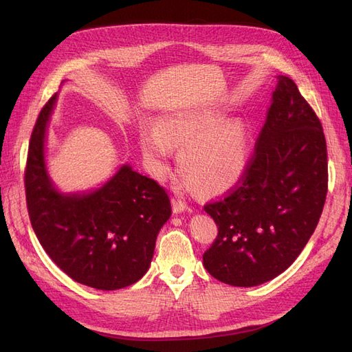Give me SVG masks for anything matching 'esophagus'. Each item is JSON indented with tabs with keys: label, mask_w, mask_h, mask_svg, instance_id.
Segmentation results:
<instances>
[{
	"label": "esophagus",
	"mask_w": 352,
	"mask_h": 352,
	"mask_svg": "<svg viewBox=\"0 0 352 352\" xmlns=\"http://www.w3.org/2000/svg\"><path fill=\"white\" fill-rule=\"evenodd\" d=\"M172 206H173V211L176 212V214H180V212L189 211V208H188V206L185 204V202L177 199V198H173V199H172Z\"/></svg>",
	"instance_id": "obj_1"
}]
</instances>
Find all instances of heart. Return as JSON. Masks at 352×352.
Returning <instances> with one entry per match:
<instances>
[{
	"label": "heart",
	"instance_id": "obj_1",
	"mask_svg": "<svg viewBox=\"0 0 352 352\" xmlns=\"http://www.w3.org/2000/svg\"><path fill=\"white\" fill-rule=\"evenodd\" d=\"M221 121L208 110H176L160 117L157 127L141 132L142 153L158 176L168 167L172 146L180 148L179 168L199 190L221 194L235 186L248 168L245 127Z\"/></svg>",
	"mask_w": 352,
	"mask_h": 352
}]
</instances>
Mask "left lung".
<instances>
[{
  "label": "left lung",
  "mask_w": 352,
  "mask_h": 352,
  "mask_svg": "<svg viewBox=\"0 0 352 352\" xmlns=\"http://www.w3.org/2000/svg\"><path fill=\"white\" fill-rule=\"evenodd\" d=\"M267 119L242 184L204 207L219 235L202 255L217 280L251 287L301 254L322 216L327 150L320 120L292 79L276 76Z\"/></svg>",
  "instance_id": "8db88e82"
}]
</instances>
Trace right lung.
Here are the masks:
<instances>
[{"instance_id":"obj_1","label":"right lung","mask_w":352,"mask_h":352,"mask_svg":"<svg viewBox=\"0 0 352 352\" xmlns=\"http://www.w3.org/2000/svg\"><path fill=\"white\" fill-rule=\"evenodd\" d=\"M57 98L41 110L29 142L25 186L32 228L69 278L100 291L122 289L150 269L158 232L172 216L168 195L127 163L97 188L58 189L45 155Z\"/></svg>"}]
</instances>
